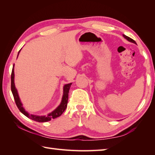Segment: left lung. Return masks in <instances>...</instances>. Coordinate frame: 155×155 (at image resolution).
Returning a JSON list of instances; mask_svg holds the SVG:
<instances>
[{
  "label": "left lung",
  "instance_id": "left-lung-1",
  "mask_svg": "<svg viewBox=\"0 0 155 155\" xmlns=\"http://www.w3.org/2000/svg\"><path fill=\"white\" fill-rule=\"evenodd\" d=\"M123 36H124L125 38H126L127 40H129V42H133V43L136 44V42H135V41L134 40H133L132 38H129V37H128V36H127L124 35V34H123Z\"/></svg>",
  "mask_w": 155,
  "mask_h": 155
}]
</instances>
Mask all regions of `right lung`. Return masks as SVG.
Returning a JSON list of instances; mask_svg holds the SVG:
<instances>
[{
    "mask_svg": "<svg viewBox=\"0 0 155 155\" xmlns=\"http://www.w3.org/2000/svg\"><path fill=\"white\" fill-rule=\"evenodd\" d=\"M14 77H15V73H14V65H13V68L11 73V91L12 93L14 99H15L16 106L18 107L20 111L22 113H23L25 116H26L27 117H28L29 119L34 120V121H36L37 122H46V121H50L51 119H55L56 117H60L64 112L65 110H66L67 107V105H68V101L69 90H70V87L71 86V84H69L64 85L62 100H61L60 105L58 107L57 109H55L53 112L49 113L47 116H37V115L28 114V113L25 111V109L22 107V105L21 104V102H20V98L18 97V92H17L16 89L15 88V83H14Z\"/></svg>",
    "mask_w": 155,
    "mask_h": 155,
    "instance_id": "add662e5",
    "label": "right lung"
}]
</instances>
